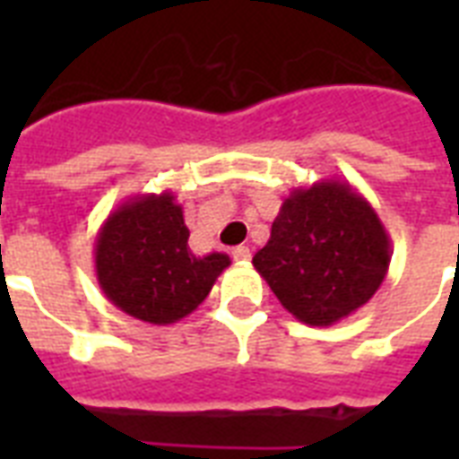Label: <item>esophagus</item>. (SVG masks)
<instances>
[{"instance_id":"1","label":"esophagus","mask_w":459,"mask_h":459,"mask_svg":"<svg viewBox=\"0 0 459 459\" xmlns=\"http://www.w3.org/2000/svg\"><path fill=\"white\" fill-rule=\"evenodd\" d=\"M230 255H233V259H236V262H247V259L252 257L250 247H245V245H238V247H233V252H230Z\"/></svg>"}]
</instances>
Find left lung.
Here are the masks:
<instances>
[{
  "mask_svg": "<svg viewBox=\"0 0 459 459\" xmlns=\"http://www.w3.org/2000/svg\"><path fill=\"white\" fill-rule=\"evenodd\" d=\"M252 264L295 319L331 326L381 288L391 238L348 180H316L290 190Z\"/></svg>",
  "mask_w": 459,
  "mask_h": 459,
  "instance_id": "8db88e82",
  "label": "left lung"
}]
</instances>
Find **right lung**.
I'll return each instance as SVG.
<instances>
[{
    "mask_svg": "<svg viewBox=\"0 0 459 459\" xmlns=\"http://www.w3.org/2000/svg\"><path fill=\"white\" fill-rule=\"evenodd\" d=\"M190 230L171 190L121 202L95 240L97 283L107 300L147 324H176L204 302L230 257L187 247Z\"/></svg>",
    "mask_w": 459,
    "mask_h": 459,
    "instance_id": "obj_1",
    "label": "right lung"
}]
</instances>
